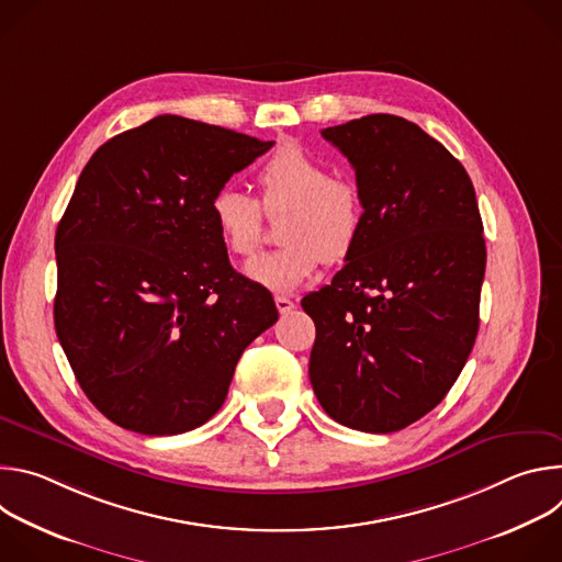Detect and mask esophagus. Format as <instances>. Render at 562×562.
<instances>
[{
	"label": "esophagus",
	"mask_w": 562,
	"mask_h": 562,
	"mask_svg": "<svg viewBox=\"0 0 562 562\" xmlns=\"http://www.w3.org/2000/svg\"><path fill=\"white\" fill-rule=\"evenodd\" d=\"M276 306L284 315V313H291L295 308V302L291 297H286V295H276Z\"/></svg>",
	"instance_id": "obj_1"
}]
</instances>
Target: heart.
Here are the masks:
<instances>
[{
	"label": "heart",
	"mask_w": 562,
	"mask_h": 562,
	"mask_svg": "<svg viewBox=\"0 0 562 562\" xmlns=\"http://www.w3.org/2000/svg\"><path fill=\"white\" fill-rule=\"evenodd\" d=\"M260 204L231 187L215 191L211 222L224 249L251 258L262 243L267 215L284 213L278 226L282 247L247 265V276L276 293H291L319 265L345 260L364 228V200L356 182L336 178L331 167L297 144L273 153L258 173Z\"/></svg>",
	"instance_id": "b5f03b06"
}]
</instances>
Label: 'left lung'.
I'll list each match as a JSON object with an SVG mask.
<instances>
[{"mask_svg": "<svg viewBox=\"0 0 562 562\" xmlns=\"http://www.w3.org/2000/svg\"><path fill=\"white\" fill-rule=\"evenodd\" d=\"M323 137L356 171L364 228L331 284L302 297L308 378L336 423L391 434L440 403L473 349L483 220L464 167L418 124L375 113Z\"/></svg>", "mask_w": 562, "mask_h": 562, "instance_id": "obj_1", "label": "left lung"}]
</instances>
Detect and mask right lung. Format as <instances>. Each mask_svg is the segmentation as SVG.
<instances>
[{"label":"right lung","instance_id":"obj_1","mask_svg":"<svg viewBox=\"0 0 562 562\" xmlns=\"http://www.w3.org/2000/svg\"><path fill=\"white\" fill-rule=\"evenodd\" d=\"M273 142L157 115L102 144L57 224L55 331L115 425L176 436L217 414L243 351L278 319L239 276L209 204Z\"/></svg>","mask_w":562,"mask_h":562}]
</instances>
